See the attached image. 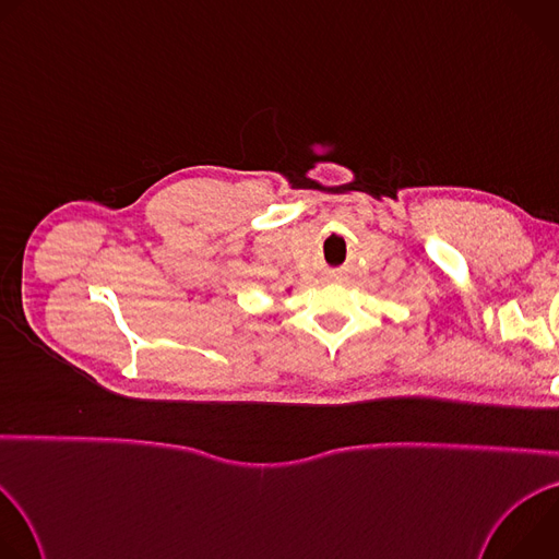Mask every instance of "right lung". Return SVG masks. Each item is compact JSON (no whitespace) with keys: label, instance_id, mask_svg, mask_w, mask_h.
<instances>
[{"label":"right lung","instance_id":"1","mask_svg":"<svg viewBox=\"0 0 559 559\" xmlns=\"http://www.w3.org/2000/svg\"><path fill=\"white\" fill-rule=\"evenodd\" d=\"M287 292H289V289H287Z\"/></svg>","mask_w":559,"mask_h":559}]
</instances>
